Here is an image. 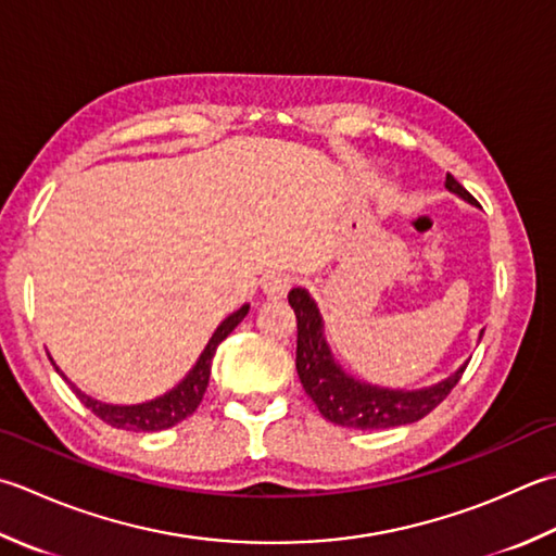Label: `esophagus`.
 Returning a JSON list of instances; mask_svg holds the SVG:
<instances>
[{"instance_id":"1","label":"esophagus","mask_w":556,"mask_h":556,"mask_svg":"<svg viewBox=\"0 0 556 556\" xmlns=\"http://www.w3.org/2000/svg\"><path fill=\"white\" fill-rule=\"evenodd\" d=\"M260 287H263V293L267 299H285L291 287V277L285 275V271H267V275L260 279Z\"/></svg>"}]
</instances>
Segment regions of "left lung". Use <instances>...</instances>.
<instances>
[{"instance_id":"1","label":"left lung","mask_w":556,"mask_h":556,"mask_svg":"<svg viewBox=\"0 0 556 556\" xmlns=\"http://www.w3.org/2000/svg\"><path fill=\"white\" fill-rule=\"evenodd\" d=\"M445 188H448V192L458 194L467 204L477 206V200L451 173L445 176ZM289 306L296 313V371L301 383L306 388L308 397L315 402V407L320 409V415L332 424H340V427L366 431L419 421L448 397L467 366L465 362L448 378L419 390L374 386L368 380L350 376L334 362L330 344L325 340V323L320 308L306 289H291ZM482 334L484 330L480 332V340Z\"/></svg>"}]
</instances>
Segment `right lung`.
Returning <instances> with one entry per match:
<instances>
[{
  "label": "right lung",
  "instance_id": "add662e5",
  "mask_svg": "<svg viewBox=\"0 0 556 556\" xmlns=\"http://www.w3.org/2000/svg\"><path fill=\"white\" fill-rule=\"evenodd\" d=\"M248 311H250V306L248 303H243L241 308L233 311L226 320H222L219 328H216L214 334L210 337V342H206L198 362H194L188 376H185L176 388H170L168 393H163L154 400L139 402V405H111V402H103V400L86 395L72 383L67 376L60 371V366L52 362V356H50V362L54 366V371H58L72 386L76 397H79L84 405L89 407L96 417H101L105 424H111V427H115V429H125V431H163V429L176 427L178 421L188 419L192 412L198 409V405L204 397V390H206V386H210L212 358L216 354V346H219L226 337L233 332V328L245 318Z\"/></svg>",
  "mask_w": 556,
  "mask_h": 556
}]
</instances>
